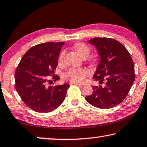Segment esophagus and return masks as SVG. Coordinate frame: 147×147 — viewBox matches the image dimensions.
I'll use <instances>...</instances> for the list:
<instances>
[{"label":"esophagus","instance_id":"obj_1","mask_svg":"<svg viewBox=\"0 0 147 147\" xmlns=\"http://www.w3.org/2000/svg\"><path fill=\"white\" fill-rule=\"evenodd\" d=\"M70 84H76V85H79V86H84L85 85L84 84H80V83H78V82H70Z\"/></svg>","mask_w":147,"mask_h":147}]
</instances>
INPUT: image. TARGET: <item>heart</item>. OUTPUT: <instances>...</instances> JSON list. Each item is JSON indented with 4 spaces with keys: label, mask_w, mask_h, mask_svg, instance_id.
Instances as JSON below:
<instances>
[{
    "label": "heart",
    "mask_w": 147,
    "mask_h": 147,
    "mask_svg": "<svg viewBox=\"0 0 147 147\" xmlns=\"http://www.w3.org/2000/svg\"><path fill=\"white\" fill-rule=\"evenodd\" d=\"M73 48L82 58L87 57L89 55L91 51V49L89 46L87 44L82 42L75 44L73 46ZM64 56L65 51H62L59 53V57H58V63L59 65L63 63ZM90 63L92 65L94 64L95 60H91ZM89 71L87 69L84 68V67H79V68L73 67V68L69 69L68 71L65 72L64 74V78L74 82H82L85 80L86 78L89 75Z\"/></svg>",
    "instance_id": "1"
}]
</instances>
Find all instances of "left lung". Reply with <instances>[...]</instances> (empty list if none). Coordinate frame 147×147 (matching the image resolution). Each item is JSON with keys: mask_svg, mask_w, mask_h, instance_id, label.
I'll list each match as a JSON object with an SVG mask.
<instances>
[{"mask_svg": "<svg viewBox=\"0 0 147 147\" xmlns=\"http://www.w3.org/2000/svg\"><path fill=\"white\" fill-rule=\"evenodd\" d=\"M89 42L100 57L94 78L105 85L92 86V94L85 99L97 108H113L124 101L134 82V61L125 46L115 39L94 38Z\"/></svg>", "mask_w": 147, "mask_h": 147, "instance_id": "1", "label": "left lung"}]
</instances>
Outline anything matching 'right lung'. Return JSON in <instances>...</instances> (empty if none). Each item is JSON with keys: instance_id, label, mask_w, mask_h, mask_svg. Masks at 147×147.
Returning <instances> with one entry per match:
<instances>
[{"instance_id": "right-lung-1", "label": "right lung", "mask_w": 147, "mask_h": 147, "mask_svg": "<svg viewBox=\"0 0 147 147\" xmlns=\"http://www.w3.org/2000/svg\"><path fill=\"white\" fill-rule=\"evenodd\" d=\"M64 44L50 42L32 46L25 53L16 70V91L24 103L37 113H49L57 109L63 102L70 87L67 83L49 86L51 78H59L54 71Z\"/></svg>"}]
</instances>
